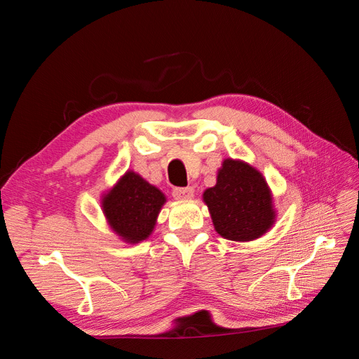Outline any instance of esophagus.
<instances>
[{"label":"esophagus","mask_w":359,"mask_h":359,"mask_svg":"<svg viewBox=\"0 0 359 359\" xmlns=\"http://www.w3.org/2000/svg\"><path fill=\"white\" fill-rule=\"evenodd\" d=\"M193 194H194L193 187H177V189H173V191H172V196L178 199V201L191 199Z\"/></svg>","instance_id":"1"}]
</instances>
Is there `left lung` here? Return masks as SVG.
Listing matches in <instances>:
<instances>
[{"mask_svg": "<svg viewBox=\"0 0 359 359\" xmlns=\"http://www.w3.org/2000/svg\"><path fill=\"white\" fill-rule=\"evenodd\" d=\"M217 233L231 241H253L274 223L273 198L265 178L240 160L226 158L214 187L205 190Z\"/></svg>", "mask_w": 359, "mask_h": 359, "instance_id": "8db88e82", "label": "left lung"}]
</instances>
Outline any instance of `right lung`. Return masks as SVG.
Masks as SVG:
<instances>
[{
    "mask_svg": "<svg viewBox=\"0 0 359 359\" xmlns=\"http://www.w3.org/2000/svg\"><path fill=\"white\" fill-rule=\"evenodd\" d=\"M165 194L135 172H127L103 198V212L112 229L127 243H139L153 232Z\"/></svg>",
    "mask_w": 359,
    "mask_h": 359,
    "instance_id": "obj_1",
    "label": "right lung"
}]
</instances>
